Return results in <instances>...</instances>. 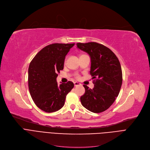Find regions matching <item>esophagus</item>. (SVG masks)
Returning a JSON list of instances; mask_svg holds the SVG:
<instances>
[{"mask_svg": "<svg viewBox=\"0 0 150 150\" xmlns=\"http://www.w3.org/2000/svg\"><path fill=\"white\" fill-rule=\"evenodd\" d=\"M74 86H75V87H76V86H80V85H81V84H80V83H79V82H74Z\"/></svg>", "mask_w": 150, "mask_h": 150, "instance_id": "obj_1", "label": "esophagus"}]
</instances>
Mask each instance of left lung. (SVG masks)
Returning a JSON list of instances; mask_svg holds the SVG:
<instances>
[{
	"mask_svg": "<svg viewBox=\"0 0 150 150\" xmlns=\"http://www.w3.org/2000/svg\"><path fill=\"white\" fill-rule=\"evenodd\" d=\"M77 47L90 56V74L96 79L92 89L83 85L85 94L81 97V104L92 112H104L112 105L120 91L122 72L119 60L109 48L102 44L78 43Z\"/></svg>",
	"mask_w": 150,
	"mask_h": 150,
	"instance_id": "left-lung-1",
	"label": "left lung"
}]
</instances>
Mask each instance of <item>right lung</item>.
Masks as SVG:
<instances>
[{"label":"right lung","instance_id":"right-lung-1","mask_svg":"<svg viewBox=\"0 0 150 150\" xmlns=\"http://www.w3.org/2000/svg\"><path fill=\"white\" fill-rule=\"evenodd\" d=\"M74 43H53L35 55L28 68V88L39 108L54 112L63 107L67 94L74 87L73 82L58 85V73L64 68L66 55Z\"/></svg>","mask_w":150,"mask_h":150}]
</instances>
